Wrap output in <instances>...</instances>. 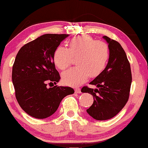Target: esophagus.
Masks as SVG:
<instances>
[{"label": "esophagus", "mask_w": 148, "mask_h": 148, "mask_svg": "<svg viewBox=\"0 0 148 148\" xmlns=\"http://www.w3.org/2000/svg\"><path fill=\"white\" fill-rule=\"evenodd\" d=\"M75 93H77V94H80L81 93L80 88H76V89H75Z\"/></svg>", "instance_id": "34e87169"}]
</instances>
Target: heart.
Instances as JSON below:
<instances>
[{
	"label": "heart",
	"instance_id": "1",
	"mask_svg": "<svg viewBox=\"0 0 148 148\" xmlns=\"http://www.w3.org/2000/svg\"><path fill=\"white\" fill-rule=\"evenodd\" d=\"M110 57L107 43L95 40L88 36L76 37L69 42V48L58 47L53 55L56 67L64 70L72 64L73 58L77 66L64 71L63 82L70 86L80 85L90 76L96 77L104 71Z\"/></svg>",
	"mask_w": 148,
	"mask_h": 148
}]
</instances>
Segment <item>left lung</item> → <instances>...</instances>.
Returning <instances> with one entry per match:
<instances>
[{
    "instance_id": "8db88e82",
    "label": "left lung",
    "mask_w": 148,
    "mask_h": 148,
    "mask_svg": "<svg viewBox=\"0 0 148 148\" xmlns=\"http://www.w3.org/2000/svg\"><path fill=\"white\" fill-rule=\"evenodd\" d=\"M103 38L110 49L108 62L104 71L90 82L97 88L82 89V92L93 96L94 103L87 112L96 120H107L120 112L129 99L132 81L130 64L121 45L106 36Z\"/></svg>"
}]
</instances>
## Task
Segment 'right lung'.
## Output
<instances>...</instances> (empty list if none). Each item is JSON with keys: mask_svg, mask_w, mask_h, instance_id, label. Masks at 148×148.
I'll list each match as a JSON object with an SVG mask.
<instances>
[{"mask_svg": "<svg viewBox=\"0 0 148 148\" xmlns=\"http://www.w3.org/2000/svg\"><path fill=\"white\" fill-rule=\"evenodd\" d=\"M68 34H45L24 45L16 54L12 66L13 85L20 107L37 119L49 117L56 112L61 100L73 94L69 87L49 88L47 83L60 79L53 55Z\"/></svg>", "mask_w": 148, "mask_h": 148, "instance_id": "right-lung-1", "label": "right lung"}]
</instances>
